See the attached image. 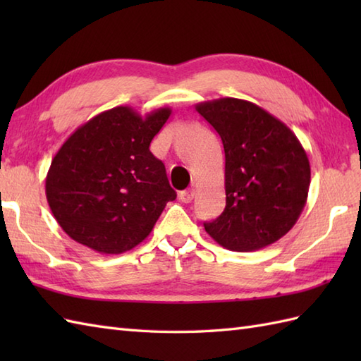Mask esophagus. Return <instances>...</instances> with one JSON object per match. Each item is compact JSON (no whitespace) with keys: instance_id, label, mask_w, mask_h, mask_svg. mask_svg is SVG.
Segmentation results:
<instances>
[{"instance_id":"34e87169","label":"esophagus","mask_w":361,"mask_h":361,"mask_svg":"<svg viewBox=\"0 0 361 361\" xmlns=\"http://www.w3.org/2000/svg\"><path fill=\"white\" fill-rule=\"evenodd\" d=\"M178 198L183 203H190L194 198V190L192 189H186V190H181L178 194Z\"/></svg>"}]
</instances>
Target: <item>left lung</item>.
Returning a JSON list of instances; mask_svg holds the SVG:
<instances>
[{"label":"left lung","mask_w":361,"mask_h":361,"mask_svg":"<svg viewBox=\"0 0 361 361\" xmlns=\"http://www.w3.org/2000/svg\"><path fill=\"white\" fill-rule=\"evenodd\" d=\"M225 150L226 206L204 229L221 247L255 251L295 226L307 202L310 163L296 135L259 105L221 97L195 105Z\"/></svg>","instance_id":"8db88e82"}]
</instances>
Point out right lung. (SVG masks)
<instances>
[{"instance_id":"1","label":"right lung","mask_w":361,"mask_h":361,"mask_svg":"<svg viewBox=\"0 0 361 361\" xmlns=\"http://www.w3.org/2000/svg\"><path fill=\"white\" fill-rule=\"evenodd\" d=\"M172 110L142 118L130 106L99 113L68 137L46 175L52 216L73 240L102 255L140 245L176 198L150 142Z\"/></svg>"}]
</instances>
